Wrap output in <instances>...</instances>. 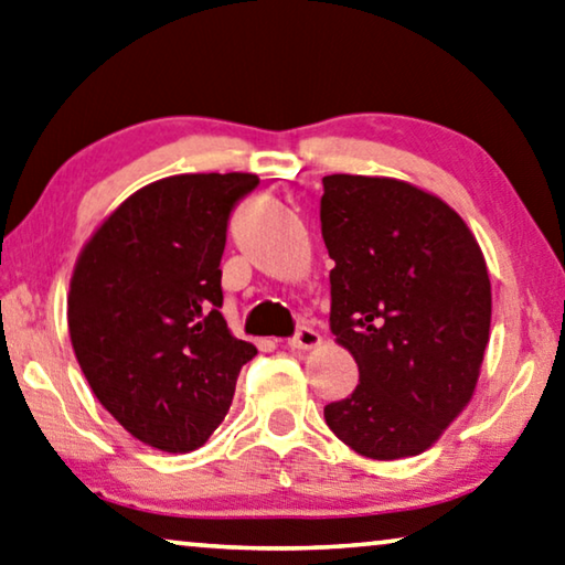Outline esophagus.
<instances>
[{
  "label": "esophagus",
  "instance_id": "1",
  "mask_svg": "<svg viewBox=\"0 0 565 565\" xmlns=\"http://www.w3.org/2000/svg\"><path fill=\"white\" fill-rule=\"evenodd\" d=\"M322 342V337H319V332L315 330L311 324H299L297 332H294V337L289 340V348L294 350H311L317 348V344Z\"/></svg>",
  "mask_w": 565,
  "mask_h": 565
}]
</instances>
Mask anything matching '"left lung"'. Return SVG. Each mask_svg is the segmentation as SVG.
<instances>
[{"mask_svg": "<svg viewBox=\"0 0 565 565\" xmlns=\"http://www.w3.org/2000/svg\"><path fill=\"white\" fill-rule=\"evenodd\" d=\"M322 184L330 330L360 370L324 420L363 457H416L475 393L492 317L484 256L465 221L414 184L363 174Z\"/></svg>", "mask_w": 565, "mask_h": 565, "instance_id": "1", "label": "left lung"}]
</instances>
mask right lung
Masks as SVG:
<instances>
[{
	"label": "right lung",
	"mask_w": 565,
	"mask_h": 565,
	"mask_svg": "<svg viewBox=\"0 0 565 565\" xmlns=\"http://www.w3.org/2000/svg\"><path fill=\"white\" fill-rule=\"evenodd\" d=\"M256 174H174L121 202L75 264L67 330L96 398L154 449L184 454L228 414L256 348L221 315L228 221Z\"/></svg>",
	"instance_id": "1"
}]
</instances>
